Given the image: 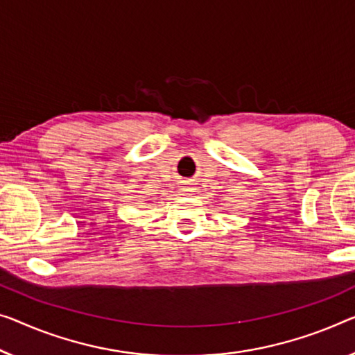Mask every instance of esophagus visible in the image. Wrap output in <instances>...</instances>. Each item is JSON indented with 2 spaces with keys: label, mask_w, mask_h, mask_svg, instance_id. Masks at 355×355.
Returning a JSON list of instances; mask_svg holds the SVG:
<instances>
[{
  "label": "esophagus",
  "mask_w": 355,
  "mask_h": 355,
  "mask_svg": "<svg viewBox=\"0 0 355 355\" xmlns=\"http://www.w3.org/2000/svg\"><path fill=\"white\" fill-rule=\"evenodd\" d=\"M183 189H184V191H187V193H188V191H193V189H191V188H189V187H184Z\"/></svg>",
  "instance_id": "obj_1"
}]
</instances>
